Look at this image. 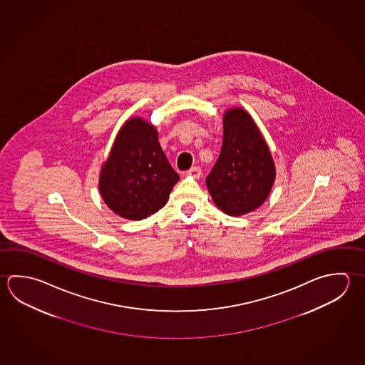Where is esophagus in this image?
Wrapping results in <instances>:
<instances>
[{
  "instance_id": "34e87169",
  "label": "esophagus",
  "mask_w": 365,
  "mask_h": 365,
  "mask_svg": "<svg viewBox=\"0 0 365 365\" xmlns=\"http://www.w3.org/2000/svg\"><path fill=\"white\" fill-rule=\"evenodd\" d=\"M187 175H190L192 178H195V179H199L200 176H202V168L199 166H194L187 171Z\"/></svg>"
}]
</instances>
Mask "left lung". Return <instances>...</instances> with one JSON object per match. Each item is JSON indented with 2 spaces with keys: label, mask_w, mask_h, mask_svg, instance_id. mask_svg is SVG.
<instances>
[{
  "label": "left lung",
  "mask_w": 365,
  "mask_h": 365,
  "mask_svg": "<svg viewBox=\"0 0 365 365\" xmlns=\"http://www.w3.org/2000/svg\"><path fill=\"white\" fill-rule=\"evenodd\" d=\"M274 179L272 154L250 114L227 110L219 159L206 179L216 206L230 216L251 212L267 198Z\"/></svg>",
  "instance_id": "obj_1"
}]
</instances>
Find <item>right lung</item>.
<instances>
[{"label": "right lung", "instance_id": "right-lung-1", "mask_svg": "<svg viewBox=\"0 0 365 365\" xmlns=\"http://www.w3.org/2000/svg\"><path fill=\"white\" fill-rule=\"evenodd\" d=\"M180 176L159 145L158 133L141 118L127 120L100 173V192L113 212L146 219L166 205Z\"/></svg>", "mask_w": 365, "mask_h": 365}]
</instances>
